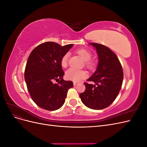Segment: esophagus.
I'll return each instance as SVG.
<instances>
[{
  "mask_svg": "<svg viewBox=\"0 0 147 147\" xmlns=\"http://www.w3.org/2000/svg\"><path fill=\"white\" fill-rule=\"evenodd\" d=\"M78 84V83H77V82H74V86H77Z\"/></svg>",
  "mask_w": 147,
  "mask_h": 147,
  "instance_id": "34e87169",
  "label": "esophagus"
}]
</instances>
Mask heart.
<instances>
[{
	"instance_id": "obj_1",
	"label": "heart",
	"mask_w": 147,
	"mask_h": 147,
	"mask_svg": "<svg viewBox=\"0 0 147 147\" xmlns=\"http://www.w3.org/2000/svg\"><path fill=\"white\" fill-rule=\"evenodd\" d=\"M77 53L85 61V65L86 67L90 69H92L95 67V63L94 61H91L92 56L91 53L86 50V49L82 48L79 49L77 51ZM69 57V53H67L63 56L62 57L61 59V65L64 68L67 67L68 65V59ZM65 78L72 80L75 82H78L80 81L81 80L86 78L87 77V73L86 71L83 70H77L74 69H70L65 72Z\"/></svg>"
}]
</instances>
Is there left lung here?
<instances>
[{
    "instance_id": "8db88e82",
    "label": "left lung",
    "mask_w": 147,
    "mask_h": 147,
    "mask_svg": "<svg viewBox=\"0 0 147 147\" xmlns=\"http://www.w3.org/2000/svg\"><path fill=\"white\" fill-rule=\"evenodd\" d=\"M98 55L96 72L88 79L95 84L84 83L86 90L80 94L84 105L94 110L107 107L117 98L123 80V71L117 55L105 45L90 43Z\"/></svg>"
}]
</instances>
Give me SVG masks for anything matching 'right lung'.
I'll return each instance as SVG.
<instances>
[{"label": "right lung", "instance_id": "obj_1", "mask_svg": "<svg viewBox=\"0 0 147 147\" xmlns=\"http://www.w3.org/2000/svg\"><path fill=\"white\" fill-rule=\"evenodd\" d=\"M72 47L73 44L62 47L48 42L38 45L30 53L24 79L31 98L40 108L54 111L64 104L67 93L74 84L72 81L63 79L61 59ZM53 80L59 82L54 84Z\"/></svg>", "mask_w": 147, "mask_h": 147}]
</instances>
